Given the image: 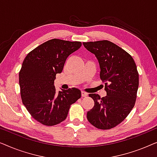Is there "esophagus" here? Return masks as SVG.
<instances>
[{"mask_svg":"<svg viewBox=\"0 0 157 157\" xmlns=\"http://www.w3.org/2000/svg\"><path fill=\"white\" fill-rule=\"evenodd\" d=\"M81 96H82L83 97H86V96H88V94L86 93V92L82 91H81Z\"/></svg>","mask_w":157,"mask_h":157,"instance_id":"esophagus-1","label":"esophagus"}]
</instances>
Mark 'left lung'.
I'll list each match as a JSON object with an SVG mask.
<instances>
[{
  "label": "left lung",
  "mask_w": 157,
  "mask_h": 157,
  "mask_svg": "<svg viewBox=\"0 0 157 157\" xmlns=\"http://www.w3.org/2000/svg\"><path fill=\"white\" fill-rule=\"evenodd\" d=\"M83 44L97 58L106 91L102 98L89 94L94 106L87 112V119L99 129H110L123 121L134 106L139 87L136 63L129 53L109 40Z\"/></svg>",
  "instance_id": "1"
}]
</instances>
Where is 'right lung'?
<instances>
[{
	"instance_id": "right-lung-1",
	"label": "right lung",
	"mask_w": 157,
	"mask_h": 157,
	"mask_svg": "<svg viewBox=\"0 0 157 157\" xmlns=\"http://www.w3.org/2000/svg\"><path fill=\"white\" fill-rule=\"evenodd\" d=\"M79 41L49 40L28 53L19 72L23 104L32 117L46 126H54L67 117L71 105L81 98L78 89L57 92L56 75L61 74L69 55L80 48Z\"/></svg>"
}]
</instances>
